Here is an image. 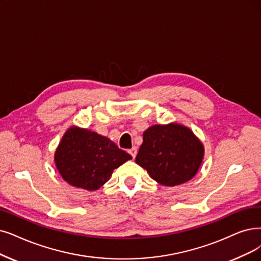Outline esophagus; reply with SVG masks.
Listing matches in <instances>:
<instances>
[{"label":"esophagus","instance_id":"1","mask_svg":"<svg viewBox=\"0 0 261 261\" xmlns=\"http://www.w3.org/2000/svg\"><path fill=\"white\" fill-rule=\"evenodd\" d=\"M128 153L132 155L133 159H135V158H136V155H137V149L134 147V148H132V149L128 151Z\"/></svg>","mask_w":261,"mask_h":261}]
</instances>
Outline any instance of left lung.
<instances>
[{"instance_id":"obj_1","label":"left lung","mask_w":261,"mask_h":261,"mask_svg":"<svg viewBox=\"0 0 261 261\" xmlns=\"http://www.w3.org/2000/svg\"><path fill=\"white\" fill-rule=\"evenodd\" d=\"M203 156V143L193 130L171 122L155 124L144 130L136 163L158 183L175 186L194 178Z\"/></svg>"}]
</instances>
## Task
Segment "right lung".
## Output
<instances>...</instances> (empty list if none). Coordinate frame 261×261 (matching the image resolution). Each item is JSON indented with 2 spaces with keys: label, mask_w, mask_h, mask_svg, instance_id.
<instances>
[{
  "label": "right lung",
  "mask_w": 261,
  "mask_h": 261,
  "mask_svg": "<svg viewBox=\"0 0 261 261\" xmlns=\"http://www.w3.org/2000/svg\"><path fill=\"white\" fill-rule=\"evenodd\" d=\"M132 160L109 138L82 128L70 126L55 152L59 173L69 185L90 192L105 184L114 169Z\"/></svg>",
  "instance_id": "1"
}]
</instances>
